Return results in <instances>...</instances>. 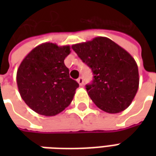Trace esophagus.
<instances>
[{"instance_id": "34e87169", "label": "esophagus", "mask_w": 156, "mask_h": 156, "mask_svg": "<svg viewBox=\"0 0 156 156\" xmlns=\"http://www.w3.org/2000/svg\"><path fill=\"white\" fill-rule=\"evenodd\" d=\"M77 81H78V83H79L80 86H83V79L82 77H79V78L77 79Z\"/></svg>"}]
</instances>
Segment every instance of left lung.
Here are the masks:
<instances>
[{"mask_svg":"<svg viewBox=\"0 0 156 156\" xmlns=\"http://www.w3.org/2000/svg\"><path fill=\"white\" fill-rule=\"evenodd\" d=\"M72 48L92 69L94 79L91 84L86 85V89L96 106L109 114L126 109L137 93L140 82L134 58L104 37L73 45Z\"/></svg>","mask_w":156,"mask_h":156,"instance_id":"left-lung-1","label":"left lung"}]
</instances>
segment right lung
I'll use <instances>...</instances> for the list:
<instances>
[{
    "label": "right lung",
    "instance_id": "obj_1",
    "mask_svg": "<svg viewBox=\"0 0 156 156\" xmlns=\"http://www.w3.org/2000/svg\"><path fill=\"white\" fill-rule=\"evenodd\" d=\"M70 52V46L45 42L33 48L19 66L16 83L20 95L39 115L54 116L71 104L79 84L69 77L64 64Z\"/></svg>",
    "mask_w": 156,
    "mask_h": 156
}]
</instances>
